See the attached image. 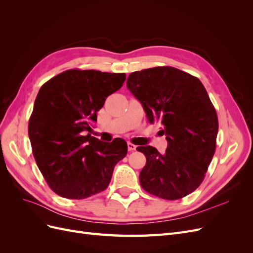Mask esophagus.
Masks as SVG:
<instances>
[{"label": "esophagus", "instance_id": "esophagus-1", "mask_svg": "<svg viewBox=\"0 0 253 253\" xmlns=\"http://www.w3.org/2000/svg\"><path fill=\"white\" fill-rule=\"evenodd\" d=\"M127 149H128L129 152L135 151V150H136V145L133 144V143H131V142H127Z\"/></svg>", "mask_w": 253, "mask_h": 253}]
</instances>
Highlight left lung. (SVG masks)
<instances>
[{
  "label": "left lung",
  "mask_w": 253,
  "mask_h": 253,
  "mask_svg": "<svg viewBox=\"0 0 253 253\" xmlns=\"http://www.w3.org/2000/svg\"><path fill=\"white\" fill-rule=\"evenodd\" d=\"M126 86L139 100L150 124L159 121L166 135L165 154L138 147L147 164L141 187L164 200L185 197L200 187L215 152L218 120L203 83L170 66L129 74Z\"/></svg>",
  "instance_id": "left-lung-1"
}]
</instances>
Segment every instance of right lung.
Instances as JSON below:
<instances>
[{
	"label": "right lung",
	"instance_id": "add662e5",
	"mask_svg": "<svg viewBox=\"0 0 253 253\" xmlns=\"http://www.w3.org/2000/svg\"><path fill=\"white\" fill-rule=\"evenodd\" d=\"M125 73L68 70L41 86L29 118L33 154L49 188L70 200H83L108 188L114 167L127 144L103 142L86 134L105 99L118 90Z\"/></svg>",
	"mask_w": 253,
	"mask_h": 253
}]
</instances>
